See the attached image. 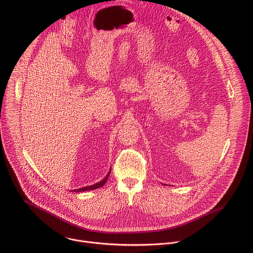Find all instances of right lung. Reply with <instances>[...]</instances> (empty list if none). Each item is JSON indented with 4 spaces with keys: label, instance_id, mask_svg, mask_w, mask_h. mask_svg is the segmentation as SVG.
<instances>
[{
    "label": "right lung",
    "instance_id": "1",
    "mask_svg": "<svg viewBox=\"0 0 253 253\" xmlns=\"http://www.w3.org/2000/svg\"><path fill=\"white\" fill-rule=\"evenodd\" d=\"M110 172H111V168L109 172L107 173V175L105 176V178H103L100 182L94 184V185H91V186H87V187H83V188H80V189H76V190H71L70 192H73V193H80V192H85V191H91V190H95V189H98V188H101L102 186L105 185V183L107 182L108 178H109V175H110Z\"/></svg>",
    "mask_w": 253,
    "mask_h": 253
}]
</instances>
